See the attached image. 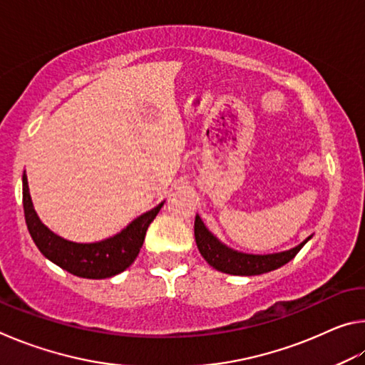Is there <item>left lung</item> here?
<instances>
[{
	"label": "left lung",
	"instance_id": "left-lung-1",
	"mask_svg": "<svg viewBox=\"0 0 365 365\" xmlns=\"http://www.w3.org/2000/svg\"><path fill=\"white\" fill-rule=\"evenodd\" d=\"M307 237L304 242L294 246L292 250L282 251V252H272V255H248V252H242L230 248L220 242L214 233L207 230L205 222L196 214L195 217V240L196 246L200 250L201 256L206 259V262L214 267L215 270L224 272V274L230 275H261L267 274L270 270H275L285 265L287 262L298 255L299 250L304 246L309 240Z\"/></svg>",
	"mask_w": 365,
	"mask_h": 365
}]
</instances>
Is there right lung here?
Listing matches in <instances>:
<instances>
[{"label":"right lung","mask_w":365,"mask_h":365,"mask_svg":"<svg viewBox=\"0 0 365 365\" xmlns=\"http://www.w3.org/2000/svg\"><path fill=\"white\" fill-rule=\"evenodd\" d=\"M22 201L26 224L36 248L49 261L82 279H109L130 267L143 246L148 227L164 201L151 211L138 215L114 237L95 243H76L59 237L43 224L30 197L27 175H22Z\"/></svg>","instance_id":"right-lung-1"}]
</instances>
